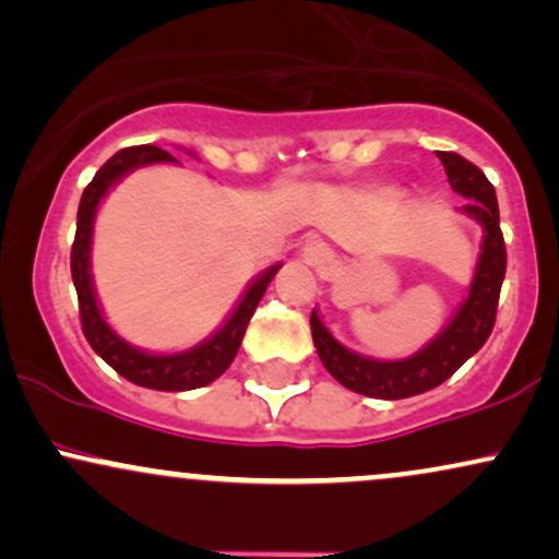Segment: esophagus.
Returning <instances> with one entry per match:
<instances>
[{"label":"esophagus","instance_id":"obj_1","mask_svg":"<svg viewBox=\"0 0 559 559\" xmlns=\"http://www.w3.org/2000/svg\"><path fill=\"white\" fill-rule=\"evenodd\" d=\"M305 254H307V260L312 262V265H323V262L329 260V252H325L320 243H310V247L305 249Z\"/></svg>","mask_w":559,"mask_h":559}]
</instances>
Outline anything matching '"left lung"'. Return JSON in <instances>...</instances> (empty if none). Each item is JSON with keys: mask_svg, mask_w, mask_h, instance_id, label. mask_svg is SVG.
I'll return each instance as SVG.
<instances>
[{"mask_svg": "<svg viewBox=\"0 0 559 559\" xmlns=\"http://www.w3.org/2000/svg\"><path fill=\"white\" fill-rule=\"evenodd\" d=\"M436 157L444 165L449 186L460 197L471 199L463 204V213L484 226V243H480L471 292L460 310L454 312V318L449 320L447 329L413 357L373 360V357H362L338 344L316 310L310 316L312 342H316L318 357L325 370L342 386L357 391V394L376 396V400H404V396L423 394V391H431L444 383L460 365L471 360L486 344L493 320H497L499 288H502L507 271V249L502 230H499V204L493 186L484 176V170L467 163L457 152H436Z\"/></svg>", "mask_w": 559, "mask_h": 559, "instance_id": "8db88e82", "label": "left lung"}]
</instances>
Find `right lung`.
Returning <instances> with one entry per match:
<instances>
[{"label": "right lung", "mask_w": 559, "mask_h": 559, "mask_svg": "<svg viewBox=\"0 0 559 559\" xmlns=\"http://www.w3.org/2000/svg\"><path fill=\"white\" fill-rule=\"evenodd\" d=\"M155 163H178L170 152L159 150V146L141 144V146H128L120 150L118 155H112L96 170L94 181L83 189L81 204H79V223H75V241L73 252H70V273H73L75 294H79V312H81V329L86 342L92 344V349L102 357L112 370H118L120 376L128 378L131 383L144 389H157V391H189L213 383L215 378H221L228 370V365L234 362L236 352H239L243 333H247L249 320H252L254 310H258L262 294H265L267 284L273 281V275L278 273L281 265L267 267L265 273H260L252 281V286L247 288L236 310L230 312L226 323L217 329L207 342L197 344L194 349L178 352V355H150V352H141L136 346L115 333L107 325L105 316L99 310V301H96L94 284H92V236H94V217L96 207L105 199L107 191L112 189L126 173L144 168V165Z\"/></svg>", "instance_id": "obj_1"}]
</instances>
